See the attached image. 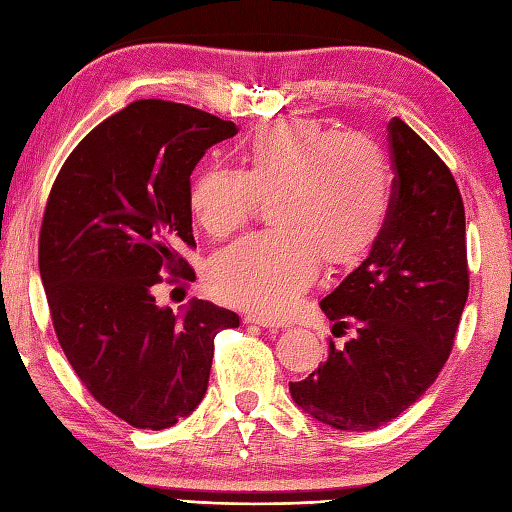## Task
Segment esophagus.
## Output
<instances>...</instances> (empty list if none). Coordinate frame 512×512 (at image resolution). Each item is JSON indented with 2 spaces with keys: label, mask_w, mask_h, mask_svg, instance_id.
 Wrapping results in <instances>:
<instances>
[{
  "label": "esophagus",
  "mask_w": 512,
  "mask_h": 512,
  "mask_svg": "<svg viewBox=\"0 0 512 512\" xmlns=\"http://www.w3.org/2000/svg\"><path fill=\"white\" fill-rule=\"evenodd\" d=\"M246 324H257V326H264V328H284V324L275 322V319H268L264 315H246L244 317Z\"/></svg>",
  "instance_id": "esophagus-1"
}]
</instances>
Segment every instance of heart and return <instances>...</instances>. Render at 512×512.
I'll use <instances>...</instances> for the list:
<instances>
[{
	"mask_svg": "<svg viewBox=\"0 0 512 512\" xmlns=\"http://www.w3.org/2000/svg\"><path fill=\"white\" fill-rule=\"evenodd\" d=\"M273 230L239 239L210 259L206 282L226 304L277 315L313 282L317 262L353 266L382 235L390 164L382 146L310 119L259 128L239 150V168L208 164L188 188L206 235L244 228L257 202Z\"/></svg>",
	"mask_w": 512,
	"mask_h": 512,
	"instance_id": "heart-1",
	"label": "heart"
}]
</instances>
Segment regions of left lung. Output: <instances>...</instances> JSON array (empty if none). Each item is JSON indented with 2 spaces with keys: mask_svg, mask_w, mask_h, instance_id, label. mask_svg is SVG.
I'll return each instance as SVG.
<instances>
[{
  "mask_svg": "<svg viewBox=\"0 0 512 512\" xmlns=\"http://www.w3.org/2000/svg\"><path fill=\"white\" fill-rule=\"evenodd\" d=\"M393 193L368 259L322 310L335 322L326 362L290 395L317 422L375 430L422 397L453 350L468 299L466 215L450 168L399 117L388 122Z\"/></svg>",
  "mask_w": 512,
  "mask_h": 512,
  "instance_id": "8db88e82",
  "label": "left lung"
}]
</instances>
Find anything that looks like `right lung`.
<instances>
[{
	"instance_id": "right-lung-1",
	"label": "right lung",
	"mask_w": 512,
	"mask_h": 512,
	"mask_svg": "<svg viewBox=\"0 0 512 512\" xmlns=\"http://www.w3.org/2000/svg\"><path fill=\"white\" fill-rule=\"evenodd\" d=\"M237 133L204 110L137 99L75 146L50 188L39 230L57 342L86 390L130 426L162 430L202 402L215 335L233 310L195 299L159 308L153 286L193 282L190 173Z\"/></svg>"
}]
</instances>
